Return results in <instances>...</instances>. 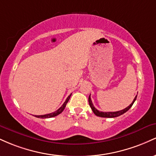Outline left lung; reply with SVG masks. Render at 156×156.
<instances>
[{
	"mask_svg": "<svg viewBox=\"0 0 156 156\" xmlns=\"http://www.w3.org/2000/svg\"><path fill=\"white\" fill-rule=\"evenodd\" d=\"M136 97H137V95L135 97V98L133 99V102H132L131 104H130L129 106H128L127 108H125V109H122V110H121V111H118V112H100V111H98V109H96L95 108H94V105H93V103L92 102V100H91L90 95H89V105H90L91 108H92V112H94V114H95L96 116H98V117H106V118H114V117H119V116L122 115V114H123L124 113L128 112V111L129 110L130 108H131L132 105H133L134 102H135V101H136Z\"/></svg>",
	"mask_w": 156,
	"mask_h": 156,
	"instance_id": "left-lung-1",
	"label": "left lung"
}]
</instances>
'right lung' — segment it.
<instances>
[{"mask_svg": "<svg viewBox=\"0 0 156 156\" xmlns=\"http://www.w3.org/2000/svg\"><path fill=\"white\" fill-rule=\"evenodd\" d=\"M71 94H69V96L67 97V98L66 99L65 102L64 103V104L62 105V106L60 107L58 109L57 111H55V112H53V113H51V114H44V115H34V117H37V118H42V119H45V118H51V117H54L55 116L58 115V114H60L61 113L64 111V109L66 107V105H67V103H68V101H69V98H70V96Z\"/></svg>", "mask_w": 156, "mask_h": 156, "instance_id": "right-lung-1", "label": "right lung"}]
</instances>
